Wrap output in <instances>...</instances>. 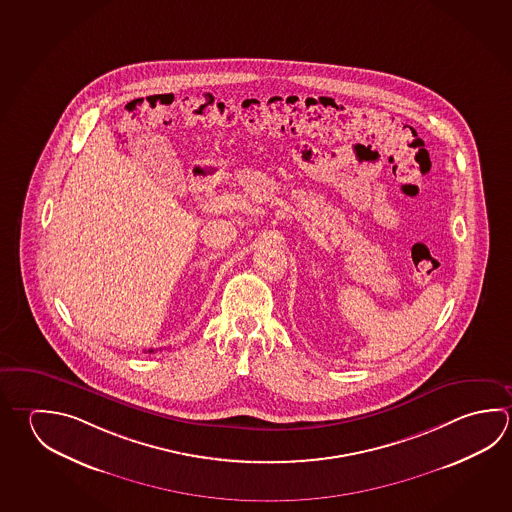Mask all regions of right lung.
I'll use <instances>...</instances> for the list:
<instances>
[{
  "label": "right lung",
  "mask_w": 512,
  "mask_h": 512,
  "mask_svg": "<svg viewBox=\"0 0 512 512\" xmlns=\"http://www.w3.org/2000/svg\"><path fill=\"white\" fill-rule=\"evenodd\" d=\"M151 352H153V350H149V354H151Z\"/></svg>",
  "instance_id": "right-lung-1"
}]
</instances>
